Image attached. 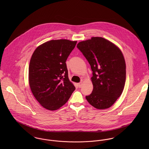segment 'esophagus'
<instances>
[{
    "label": "esophagus",
    "instance_id": "1",
    "mask_svg": "<svg viewBox=\"0 0 149 149\" xmlns=\"http://www.w3.org/2000/svg\"><path fill=\"white\" fill-rule=\"evenodd\" d=\"M82 85H83V83H82V82H80V83H79V84H78V86H79V88H81Z\"/></svg>",
    "mask_w": 149,
    "mask_h": 149
}]
</instances>
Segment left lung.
Masks as SVG:
<instances>
[{
	"instance_id": "8db88e82",
	"label": "left lung",
	"mask_w": 149,
	"mask_h": 149,
	"mask_svg": "<svg viewBox=\"0 0 149 149\" xmlns=\"http://www.w3.org/2000/svg\"><path fill=\"white\" fill-rule=\"evenodd\" d=\"M77 47L91 65L93 88L86 96L88 103L99 109L112 106L120 97L126 81V63L122 52L102 37H92L79 43Z\"/></svg>"
}]
</instances>
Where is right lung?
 <instances>
[{
    "instance_id": "add662e5",
    "label": "right lung",
    "mask_w": 149,
    "mask_h": 149,
    "mask_svg": "<svg viewBox=\"0 0 149 149\" xmlns=\"http://www.w3.org/2000/svg\"><path fill=\"white\" fill-rule=\"evenodd\" d=\"M77 41L51 40L34 52L29 68L31 91L45 108L54 111L64 105L75 90L69 81L66 61Z\"/></svg>"
}]
</instances>
